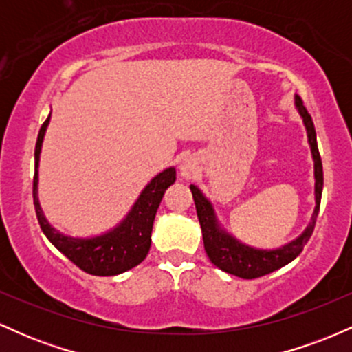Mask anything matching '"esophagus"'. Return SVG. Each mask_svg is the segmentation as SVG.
Returning <instances> with one entry per match:
<instances>
[{
	"label": "esophagus",
	"mask_w": 352,
	"mask_h": 352,
	"mask_svg": "<svg viewBox=\"0 0 352 352\" xmlns=\"http://www.w3.org/2000/svg\"><path fill=\"white\" fill-rule=\"evenodd\" d=\"M197 172H199V162H197L195 157H185V159L180 162L182 177L190 179V177L195 175Z\"/></svg>",
	"instance_id": "34e87169"
}]
</instances>
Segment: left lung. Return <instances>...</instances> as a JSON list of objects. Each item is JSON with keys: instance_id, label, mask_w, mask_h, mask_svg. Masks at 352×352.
I'll return each instance as SVG.
<instances>
[{"instance_id": "obj_1", "label": "left lung", "mask_w": 352, "mask_h": 352, "mask_svg": "<svg viewBox=\"0 0 352 352\" xmlns=\"http://www.w3.org/2000/svg\"><path fill=\"white\" fill-rule=\"evenodd\" d=\"M294 106H296L298 112H300L302 124L306 127V134H308V144L314 162V200H316V207H314L311 221L300 236L274 250L254 248V246L241 243L240 240L230 235L227 230L221 227L217 218L215 210H213L212 201L201 193V190L197 185H190L193 200H195L201 235H204L205 252H207L210 261L217 268H220L221 272L235 274V276L243 278V280H253V278L265 276V274L272 273L274 270H280L281 266L292 263L294 258L302 252L305 245L308 243L311 235H313L314 225H316L322 193L321 155H319L318 151L316 131H314L313 119H311L306 107L302 106L300 98H294Z\"/></svg>"}]
</instances>
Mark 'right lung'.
Returning <instances> with one entry per match:
<instances>
[{"label": "right lung", "instance_id": "obj_1", "mask_svg": "<svg viewBox=\"0 0 352 352\" xmlns=\"http://www.w3.org/2000/svg\"><path fill=\"white\" fill-rule=\"evenodd\" d=\"M51 114L44 120L39 129L38 142L34 148V180H33V199L36 217L44 235L59 250L64 256H67L82 272L96 276H116L127 270L142 263L151 250V236L153 220H155L157 208H159L162 197L170 185L175 182V168L168 167L164 172L157 173L153 179L145 185L140 192L139 199L132 205L131 212L125 215L117 227L98 236L79 238L69 236L56 230L44 217L41 205L38 199V168L39 155L46 129L50 125Z\"/></svg>", "mask_w": 352, "mask_h": 352}]
</instances>
